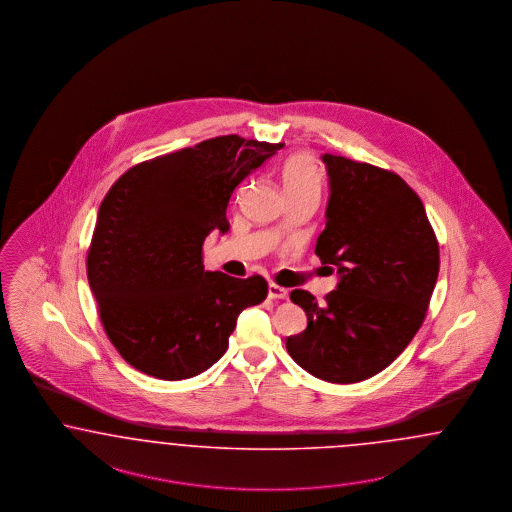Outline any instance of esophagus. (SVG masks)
<instances>
[{
	"label": "esophagus",
	"mask_w": 512,
	"mask_h": 512,
	"mask_svg": "<svg viewBox=\"0 0 512 512\" xmlns=\"http://www.w3.org/2000/svg\"><path fill=\"white\" fill-rule=\"evenodd\" d=\"M268 299H274V301H284V299H287L286 287L270 284V286H268Z\"/></svg>",
	"instance_id": "obj_1"
}]
</instances>
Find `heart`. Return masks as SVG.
<instances>
[{
  "label": "heart",
  "instance_id": "1",
  "mask_svg": "<svg viewBox=\"0 0 512 512\" xmlns=\"http://www.w3.org/2000/svg\"><path fill=\"white\" fill-rule=\"evenodd\" d=\"M278 175H280V183L286 192L287 200L310 198L318 202L322 194V175L310 154L297 152L287 156L278 169ZM272 232L280 236L284 232V225L280 223L274 226Z\"/></svg>",
  "mask_w": 512,
  "mask_h": 512
}]
</instances>
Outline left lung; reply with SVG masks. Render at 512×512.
I'll use <instances>...</instances> for the list:
<instances>
[{
	"label": "left lung",
	"mask_w": 512,
	"mask_h": 512,
	"mask_svg": "<svg viewBox=\"0 0 512 512\" xmlns=\"http://www.w3.org/2000/svg\"><path fill=\"white\" fill-rule=\"evenodd\" d=\"M331 196L314 253L341 282L318 303L305 289L291 301L307 312L289 356L328 383H358L390 366L423 326L440 268L425 205L394 171L326 154Z\"/></svg>",
	"instance_id": "left-lung-1"
}]
</instances>
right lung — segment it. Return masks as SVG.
Returning <instances> with one entry per match:
<instances>
[{"label":"right lung","instance_id":"1","mask_svg":"<svg viewBox=\"0 0 512 512\" xmlns=\"http://www.w3.org/2000/svg\"><path fill=\"white\" fill-rule=\"evenodd\" d=\"M282 143L207 139L129 167L104 196L87 249V280L104 333L150 377L181 381L211 368L240 312L268 284L205 272L204 242L228 230L234 188Z\"/></svg>","mask_w":512,"mask_h":512}]
</instances>
